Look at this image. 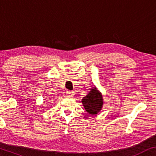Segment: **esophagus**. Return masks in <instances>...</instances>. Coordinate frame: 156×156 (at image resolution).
<instances>
[{
  "instance_id": "esophagus-1",
  "label": "esophagus",
  "mask_w": 156,
  "mask_h": 156,
  "mask_svg": "<svg viewBox=\"0 0 156 156\" xmlns=\"http://www.w3.org/2000/svg\"><path fill=\"white\" fill-rule=\"evenodd\" d=\"M66 94L67 95V97L69 98H72L73 96V92L72 91V90H68V91H67Z\"/></svg>"
}]
</instances>
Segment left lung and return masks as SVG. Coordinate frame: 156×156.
I'll return each mask as SVG.
<instances>
[{
    "instance_id": "1",
    "label": "left lung",
    "mask_w": 156,
    "mask_h": 156,
    "mask_svg": "<svg viewBox=\"0 0 156 156\" xmlns=\"http://www.w3.org/2000/svg\"><path fill=\"white\" fill-rule=\"evenodd\" d=\"M82 100L86 111L90 115L98 114L103 105L102 96L95 87L90 90L89 94L84 97Z\"/></svg>"
}]
</instances>
